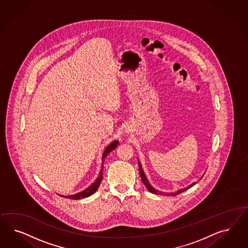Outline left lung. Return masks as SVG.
<instances>
[{
    "label": "left lung",
    "mask_w": 248,
    "mask_h": 248,
    "mask_svg": "<svg viewBox=\"0 0 248 248\" xmlns=\"http://www.w3.org/2000/svg\"><path fill=\"white\" fill-rule=\"evenodd\" d=\"M138 165H139V172H140V175H141V179L143 181V185L145 186V187L147 188L148 190H149V192L151 193H153V194H155V195H167V196H170V195H177L181 194V193H183V192H185L186 190H187L189 188L193 187L194 186H195L196 183H193V184H191L190 186H188L187 187L183 188V189H179L178 191H176L175 193H163V192H161V191H159V190H156V189H155V187H153L152 186H151L150 183H149V181L147 179V177H146V175L144 174V172H143V167H142V165H141V163L139 162V160H138ZM204 174V173H203ZM202 176V177H203ZM201 177V178H202Z\"/></svg>",
    "instance_id": "obj_1"
}]
</instances>
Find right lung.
<instances>
[{
	"mask_svg": "<svg viewBox=\"0 0 248 248\" xmlns=\"http://www.w3.org/2000/svg\"><path fill=\"white\" fill-rule=\"evenodd\" d=\"M118 144H119V142H118L117 140H115V141H113V142H112V143H110V144H108V145L106 146V148H105L104 153H103V155H102V162H103V164H104V162H105V159L106 158V156H107V155H108L111 151L115 149ZM103 164H102V167H101V170H100V173H99V175H98L96 180L94 181V182L90 186H88V187L86 188V189H84L82 192L77 193V194H75V195H59L62 196V197L70 198V199L78 200V199L85 198V197H88V196H90V195H93V194L97 191L98 187H99V186H100V184H101V182H102V179H103V173H104V166H103Z\"/></svg>",
	"mask_w": 248,
	"mask_h": 248,
	"instance_id": "add662e5",
	"label": "right lung"
}]
</instances>
